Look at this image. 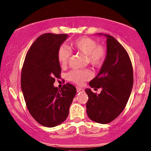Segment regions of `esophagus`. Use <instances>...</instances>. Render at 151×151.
Here are the masks:
<instances>
[{
	"instance_id": "esophagus-1",
	"label": "esophagus",
	"mask_w": 151,
	"mask_h": 151,
	"mask_svg": "<svg viewBox=\"0 0 151 151\" xmlns=\"http://www.w3.org/2000/svg\"><path fill=\"white\" fill-rule=\"evenodd\" d=\"M77 92H83V89L81 88L77 87Z\"/></svg>"
}]
</instances>
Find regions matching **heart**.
Listing matches in <instances>:
<instances>
[{
	"label": "heart",
	"mask_w": 151,
	"mask_h": 151,
	"mask_svg": "<svg viewBox=\"0 0 151 151\" xmlns=\"http://www.w3.org/2000/svg\"><path fill=\"white\" fill-rule=\"evenodd\" d=\"M76 50L86 55L87 61L94 67L101 66L106 56V49L103 46L97 45L96 42L89 37H80L71 43ZM71 52L68 46L62 45L57 52L58 60L62 66H65L70 59ZM92 74L88 69H77L71 71L68 74L69 80L78 85L82 83L91 78Z\"/></svg>",
	"instance_id": "1"
}]
</instances>
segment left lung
<instances>
[{"label":"left lung","instance_id":"8db88e82","mask_svg":"<svg viewBox=\"0 0 151 151\" xmlns=\"http://www.w3.org/2000/svg\"><path fill=\"white\" fill-rule=\"evenodd\" d=\"M96 34L106 38V56L98 75L89 82L91 88H101V93L85 90L88 96L86 112L92 121L106 124L121 114L128 101L133 87V69L128 54L119 42L108 34Z\"/></svg>","mask_w":151,"mask_h":151}]
</instances>
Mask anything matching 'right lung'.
Wrapping results in <instances>:
<instances>
[{"label": "right lung", "mask_w": 151, "mask_h": 151, "mask_svg": "<svg viewBox=\"0 0 151 151\" xmlns=\"http://www.w3.org/2000/svg\"><path fill=\"white\" fill-rule=\"evenodd\" d=\"M68 37L50 33L39 36L27 51L23 65L21 86L27 108L45 127H55L67 119L76 94V87L70 83L59 90L53 85L61 72L58 50Z\"/></svg>", "instance_id": "right-lung-1"}]
</instances>
